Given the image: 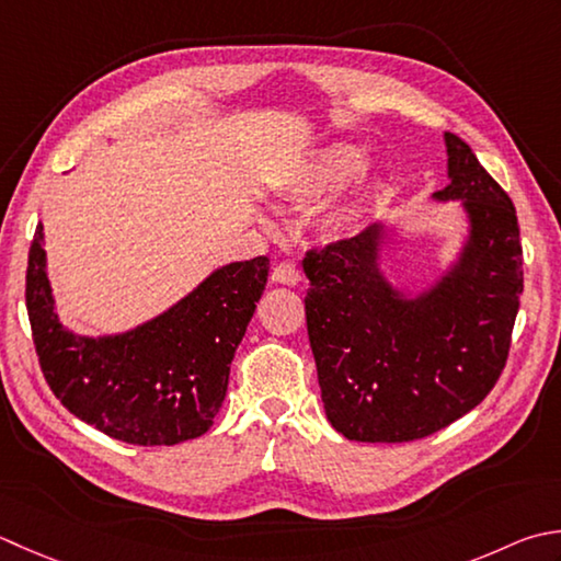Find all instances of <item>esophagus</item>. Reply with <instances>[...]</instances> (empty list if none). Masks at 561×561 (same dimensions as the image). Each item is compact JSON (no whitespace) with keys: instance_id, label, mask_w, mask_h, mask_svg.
Instances as JSON below:
<instances>
[{"instance_id":"esophagus-1","label":"esophagus","mask_w":561,"mask_h":561,"mask_svg":"<svg viewBox=\"0 0 561 561\" xmlns=\"http://www.w3.org/2000/svg\"><path fill=\"white\" fill-rule=\"evenodd\" d=\"M272 282L294 287V284L301 282V274H299V270H296L294 262H279V265L272 270Z\"/></svg>"}]
</instances>
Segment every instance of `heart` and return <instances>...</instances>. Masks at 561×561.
<instances>
[{
    "label": "heart",
    "instance_id": "obj_1",
    "mask_svg": "<svg viewBox=\"0 0 561 561\" xmlns=\"http://www.w3.org/2000/svg\"><path fill=\"white\" fill-rule=\"evenodd\" d=\"M359 148L350 146V142H333V146L316 152V158L299 172V178L287 186V194L294 202L311 204L353 178L359 170ZM362 208H365V184L357 180L337 202L328 206L325 226L331 228L333 233H347V230H353L362 218Z\"/></svg>",
    "mask_w": 561,
    "mask_h": 561
}]
</instances>
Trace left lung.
Listing matches in <instances>:
<instances>
[{"label":"left lung","mask_w":561,"mask_h":561,"mask_svg":"<svg viewBox=\"0 0 561 561\" xmlns=\"http://www.w3.org/2000/svg\"><path fill=\"white\" fill-rule=\"evenodd\" d=\"M449 184L469 240L453 272L419 299L379 272V226L306 252V325L328 421L347 440L411 443L489 397L506 367L523 294L511 196L462 138L445 134Z\"/></svg>","instance_id":"left-lung-1"}]
</instances>
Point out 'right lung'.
I'll return each mask as SVG.
<instances>
[{"label": "right lung", "mask_w": 561, "mask_h": 561, "mask_svg": "<svg viewBox=\"0 0 561 561\" xmlns=\"http://www.w3.org/2000/svg\"><path fill=\"white\" fill-rule=\"evenodd\" d=\"M267 265L265 255L233 262L136 331L80 337L53 311L38 224L28 250L26 309L55 399L128 445H178L204 435L226 399L230 362L265 291Z\"/></svg>", "instance_id": "add662e5"}]
</instances>
